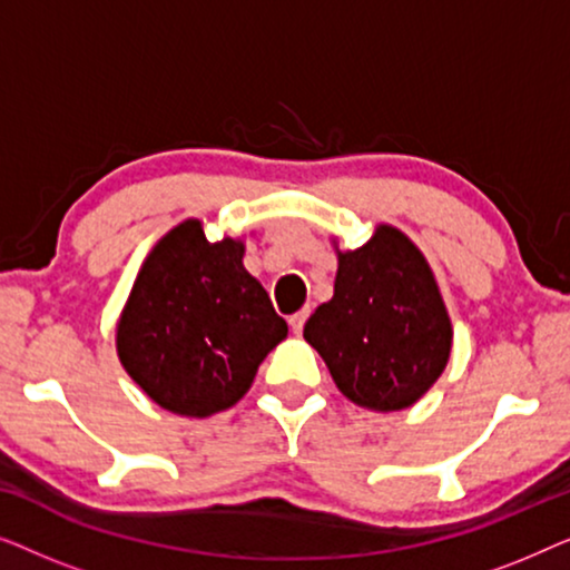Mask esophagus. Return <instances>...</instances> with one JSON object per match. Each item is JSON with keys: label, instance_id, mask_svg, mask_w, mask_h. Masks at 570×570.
I'll return each mask as SVG.
<instances>
[{"label": "esophagus", "instance_id": "esophagus-1", "mask_svg": "<svg viewBox=\"0 0 570 570\" xmlns=\"http://www.w3.org/2000/svg\"><path fill=\"white\" fill-rule=\"evenodd\" d=\"M306 318H308V308H303V311H298V314H293L291 318H287V322H291V330L295 334H301L303 324H306Z\"/></svg>", "mask_w": 570, "mask_h": 570}]
</instances>
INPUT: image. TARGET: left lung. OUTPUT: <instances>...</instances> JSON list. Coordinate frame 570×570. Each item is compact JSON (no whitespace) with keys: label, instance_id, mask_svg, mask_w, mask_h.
<instances>
[{"label":"left lung","instance_id":"left-lung-1","mask_svg":"<svg viewBox=\"0 0 570 570\" xmlns=\"http://www.w3.org/2000/svg\"><path fill=\"white\" fill-rule=\"evenodd\" d=\"M340 392L361 407L404 410L446 368L451 322L415 244L389 225L340 254L334 295L303 326Z\"/></svg>","mask_w":570,"mask_h":570}]
</instances>
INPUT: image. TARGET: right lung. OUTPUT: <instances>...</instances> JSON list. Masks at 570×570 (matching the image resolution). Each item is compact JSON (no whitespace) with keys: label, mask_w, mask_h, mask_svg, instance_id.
Returning <instances> with one entry per match:
<instances>
[{"label":"right lung","mask_w":570,"mask_h":570,"mask_svg":"<svg viewBox=\"0 0 570 570\" xmlns=\"http://www.w3.org/2000/svg\"><path fill=\"white\" fill-rule=\"evenodd\" d=\"M240 259V240L209 244L199 220H186L139 269L116 347L160 407L189 417L233 407L285 340V318Z\"/></svg>","instance_id":"right-lung-1"}]
</instances>
